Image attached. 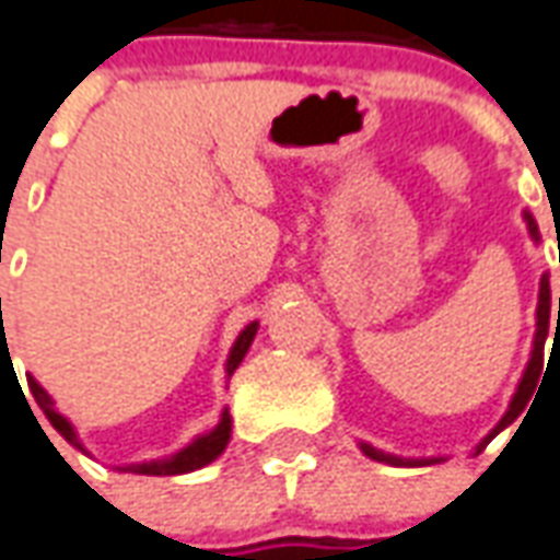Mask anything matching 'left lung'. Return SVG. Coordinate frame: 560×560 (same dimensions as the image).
<instances>
[{
    "mask_svg": "<svg viewBox=\"0 0 560 560\" xmlns=\"http://www.w3.org/2000/svg\"><path fill=\"white\" fill-rule=\"evenodd\" d=\"M525 220H527V229H530V237H534V241H540V232H537V223H534V217H530V213H525ZM549 316H552V292H549V277H542V280H540V304H537V337H534V352H530V362H527V371H525V376H522V383H518V388H515L510 410H506V416H503L501 422H498V428L491 431L489 438L479 443L477 452L486 450L494 434H501L503 428L513 425L515 419L525 413L527 404H530V398H534V388L540 386L542 347H546V335H549ZM558 323H560V299H558ZM362 452L368 455V458H374V462L395 464V467H416V464H434V462H438V458H428V462H410V458L386 455V452L374 450L371 443H362Z\"/></svg>",
    "mask_w": 560,
    "mask_h": 560,
    "instance_id": "left-lung-1",
    "label": "left lung"
}]
</instances>
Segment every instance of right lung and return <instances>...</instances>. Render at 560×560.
Returning a JSON list of instances; mask_svg holds the SVG:
<instances>
[{
  "label": "right lung",
  "mask_w": 560,
  "mask_h": 560,
  "mask_svg": "<svg viewBox=\"0 0 560 560\" xmlns=\"http://www.w3.org/2000/svg\"><path fill=\"white\" fill-rule=\"evenodd\" d=\"M256 328H259V323H249L244 331H241V337L235 340V347H232V355H229V376L235 374V368L241 362H244V355H247L249 343H253V337H256ZM2 331H5V325H2ZM30 392H33L35 404L42 407V413L50 419V425L57 428L62 438L69 440V443H74V446H81L78 443V434H74V428L62 419V416L54 410V400H50V395H47L45 388L35 383L33 376H30ZM229 438H232V419H229V410L223 413V419H220V425L213 428L210 434H205V438L192 440L186 450H180L177 455H172V458H165V462H150V464H132V467H126V470H132V474H147V477H174V474H189V470H198V467H205V464H210L220 452L225 450V443H229Z\"/></svg>",
  "instance_id": "add662e5"
}]
</instances>
